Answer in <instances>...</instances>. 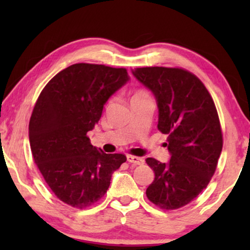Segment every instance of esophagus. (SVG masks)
Here are the masks:
<instances>
[{"label": "esophagus", "instance_id": "1", "mask_svg": "<svg viewBox=\"0 0 250 250\" xmlns=\"http://www.w3.org/2000/svg\"><path fill=\"white\" fill-rule=\"evenodd\" d=\"M127 162L131 164H134V165H142L145 163V159L141 158V157H136V156H127Z\"/></svg>", "mask_w": 250, "mask_h": 250}]
</instances>
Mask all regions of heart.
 I'll return each instance as SVG.
<instances>
[{
  "label": "heart",
  "instance_id": "b5f03b06",
  "mask_svg": "<svg viewBox=\"0 0 250 250\" xmlns=\"http://www.w3.org/2000/svg\"><path fill=\"white\" fill-rule=\"evenodd\" d=\"M140 95H145V94H143V93H136L134 97H140Z\"/></svg>",
  "mask_w": 250,
  "mask_h": 250
}]
</instances>
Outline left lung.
Returning a JSON list of instances; mask_svg holds the SVG:
<instances>
[{"instance_id": "1", "label": "left lung", "mask_w": 250, "mask_h": 250, "mask_svg": "<svg viewBox=\"0 0 250 250\" xmlns=\"http://www.w3.org/2000/svg\"><path fill=\"white\" fill-rule=\"evenodd\" d=\"M140 83L151 91L158 107V125L167 134L170 159L146 158L155 180L148 199L163 209H177L193 200L208 186L223 146L217 110L198 77L180 68L132 69Z\"/></svg>"}]
</instances>
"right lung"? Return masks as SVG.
I'll use <instances>...</instances> for the list:
<instances>
[{"mask_svg": "<svg viewBox=\"0 0 250 250\" xmlns=\"http://www.w3.org/2000/svg\"><path fill=\"white\" fill-rule=\"evenodd\" d=\"M125 68L75 63L41 92L29 122L34 162L61 201L76 208L104 196L122 153H104L86 134L101 118L109 98L127 83Z\"/></svg>", "mask_w": 250, "mask_h": 250, "instance_id": "1", "label": "right lung"}]
</instances>
